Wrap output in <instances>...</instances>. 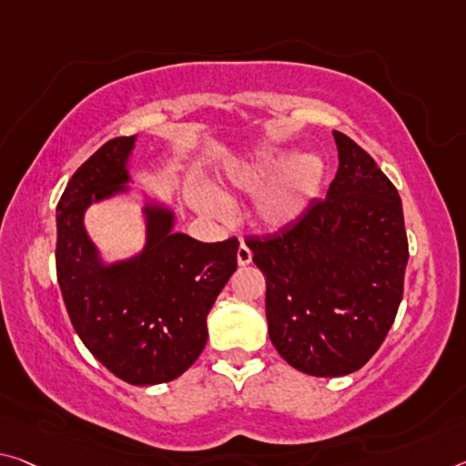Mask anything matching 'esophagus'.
<instances>
[{"mask_svg": "<svg viewBox=\"0 0 466 466\" xmlns=\"http://www.w3.org/2000/svg\"><path fill=\"white\" fill-rule=\"evenodd\" d=\"M236 259H238L240 268H245V265L253 261V253H250V248L245 245V242H240L238 250H236Z\"/></svg>", "mask_w": 466, "mask_h": 466, "instance_id": "1", "label": "esophagus"}]
</instances>
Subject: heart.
Returning a JSON list of instances; mask_svg holds the SVG:
<instances>
[{
    "label": "heart",
    "instance_id": "heart-1",
    "mask_svg": "<svg viewBox=\"0 0 466 466\" xmlns=\"http://www.w3.org/2000/svg\"><path fill=\"white\" fill-rule=\"evenodd\" d=\"M323 178L326 166L313 153L292 157V151L263 149L226 164L219 174V187L224 195L259 190L253 205L255 221L265 230H284L305 216L319 195ZM188 198L207 218L228 216L224 198L201 184L188 188Z\"/></svg>",
    "mask_w": 466,
    "mask_h": 466
}]
</instances>
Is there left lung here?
I'll use <instances>...</instances> for the list:
<instances>
[{
    "label": "left lung",
    "instance_id": "1",
    "mask_svg": "<svg viewBox=\"0 0 466 466\" xmlns=\"http://www.w3.org/2000/svg\"><path fill=\"white\" fill-rule=\"evenodd\" d=\"M338 172L326 198L273 236H248L263 271L269 338L315 378L359 371L386 339L409 261L400 195L371 155L334 130Z\"/></svg>",
    "mask_w": 466,
    "mask_h": 466
}]
</instances>
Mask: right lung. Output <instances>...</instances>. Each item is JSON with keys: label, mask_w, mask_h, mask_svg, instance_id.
<instances>
[{"label": "right lung", "mask_w": 466, "mask_h": 466, "mask_svg": "<svg viewBox=\"0 0 466 466\" xmlns=\"http://www.w3.org/2000/svg\"><path fill=\"white\" fill-rule=\"evenodd\" d=\"M135 137L107 140L80 166L57 203V282L83 344L132 386L187 371L207 342V315L236 271L238 240L198 242L174 232L167 205L143 207L147 240L130 259L106 263L88 238L85 211L128 193Z\"/></svg>", "instance_id": "add662e5"}]
</instances>
